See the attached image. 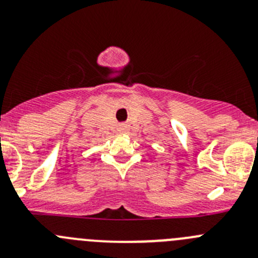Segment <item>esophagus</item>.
I'll return each instance as SVG.
<instances>
[{
	"label": "esophagus",
	"instance_id": "esophagus-1",
	"mask_svg": "<svg viewBox=\"0 0 258 258\" xmlns=\"http://www.w3.org/2000/svg\"><path fill=\"white\" fill-rule=\"evenodd\" d=\"M121 130H122V132L127 134V132L131 131V126H130V124H127V123H122L121 124Z\"/></svg>",
	"mask_w": 258,
	"mask_h": 258
}]
</instances>
